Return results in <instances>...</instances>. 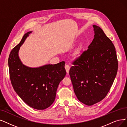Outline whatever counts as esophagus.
Here are the masks:
<instances>
[{"mask_svg": "<svg viewBox=\"0 0 127 127\" xmlns=\"http://www.w3.org/2000/svg\"><path fill=\"white\" fill-rule=\"evenodd\" d=\"M70 68V65H68V64L65 65V70H66V72H67V73H69V72Z\"/></svg>", "mask_w": 127, "mask_h": 127, "instance_id": "1", "label": "esophagus"}]
</instances>
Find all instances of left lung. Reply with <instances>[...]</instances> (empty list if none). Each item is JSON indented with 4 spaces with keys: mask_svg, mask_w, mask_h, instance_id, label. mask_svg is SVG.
Here are the masks:
<instances>
[{
    "mask_svg": "<svg viewBox=\"0 0 127 127\" xmlns=\"http://www.w3.org/2000/svg\"><path fill=\"white\" fill-rule=\"evenodd\" d=\"M94 37L87 50L73 62L69 75L81 102L91 106L104 99L118 70L115 47L103 30L93 25Z\"/></svg>",
    "mask_w": 127,
    "mask_h": 127,
    "instance_id": "obj_1",
    "label": "left lung"
}]
</instances>
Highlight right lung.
I'll return each mask as SVG.
<instances>
[{
  "label": "right lung",
  "instance_id": "obj_1",
  "mask_svg": "<svg viewBox=\"0 0 127 127\" xmlns=\"http://www.w3.org/2000/svg\"><path fill=\"white\" fill-rule=\"evenodd\" d=\"M32 32L25 33L9 55L10 78L15 92L25 103L34 109L43 110L54 102L58 85L66 74L65 62L37 68L24 65L19 58V51Z\"/></svg>",
  "mask_w": 127,
  "mask_h": 127
}]
</instances>
